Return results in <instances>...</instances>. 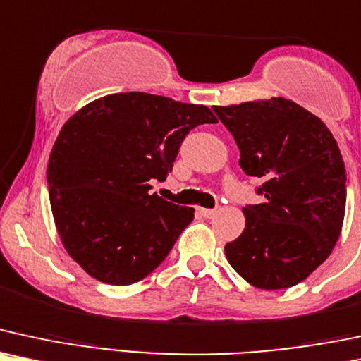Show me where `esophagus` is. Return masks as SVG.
<instances>
[{
    "mask_svg": "<svg viewBox=\"0 0 361 361\" xmlns=\"http://www.w3.org/2000/svg\"><path fill=\"white\" fill-rule=\"evenodd\" d=\"M197 213L201 214L202 218L211 219V218H214V216H216V213H218V211H216V209H207V207H197Z\"/></svg>",
    "mask_w": 361,
    "mask_h": 361,
    "instance_id": "obj_1",
    "label": "esophagus"
}]
</instances>
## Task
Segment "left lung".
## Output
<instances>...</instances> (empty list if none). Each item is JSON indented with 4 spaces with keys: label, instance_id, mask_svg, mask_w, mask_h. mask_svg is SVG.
Returning <instances> with one entry per match:
<instances>
[{
    "label": "left lung",
    "instance_id": "1",
    "mask_svg": "<svg viewBox=\"0 0 361 361\" xmlns=\"http://www.w3.org/2000/svg\"><path fill=\"white\" fill-rule=\"evenodd\" d=\"M213 109L235 137L243 172L264 179L257 192L265 201L243 207L245 230L224 247L228 262L258 289L295 286L340 238L346 171L336 140L319 118L286 97Z\"/></svg>",
    "mask_w": 361,
    "mask_h": 361
}]
</instances>
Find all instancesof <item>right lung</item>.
Returning <instances> with one entry per match:
<instances>
[{
    "label": "right lung",
    "mask_w": 361,
    "mask_h": 361,
    "mask_svg": "<svg viewBox=\"0 0 361 361\" xmlns=\"http://www.w3.org/2000/svg\"><path fill=\"white\" fill-rule=\"evenodd\" d=\"M207 106L120 92L72 114L50 152L47 182L63 248L96 281L130 286L165 260L194 209L152 194L180 143L216 123Z\"/></svg>",
    "instance_id": "right-lung-1"
}]
</instances>
